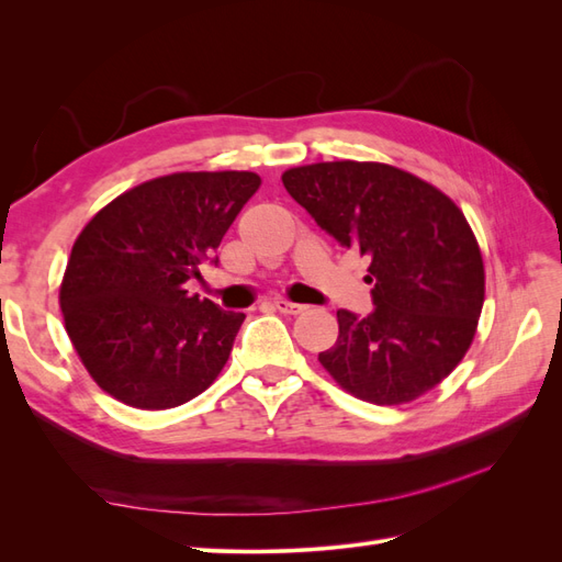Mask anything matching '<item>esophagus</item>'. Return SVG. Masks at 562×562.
<instances>
[{
  "label": "esophagus",
  "mask_w": 562,
  "mask_h": 562,
  "mask_svg": "<svg viewBox=\"0 0 562 562\" xmlns=\"http://www.w3.org/2000/svg\"><path fill=\"white\" fill-rule=\"evenodd\" d=\"M274 307L281 312V314H291V316H297V314H302L304 310V304H300V302H291V300H285V297H277L274 300Z\"/></svg>",
  "instance_id": "34e87169"
}]
</instances>
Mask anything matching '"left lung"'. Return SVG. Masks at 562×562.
Wrapping results in <instances>:
<instances>
[{"instance_id": "8db88e82", "label": "left lung", "mask_w": 562, "mask_h": 562, "mask_svg": "<svg viewBox=\"0 0 562 562\" xmlns=\"http://www.w3.org/2000/svg\"><path fill=\"white\" fill-rule=\"evenodd\" d=\"M283 187L335 239L368 258L375 312H337L321 366L347 394L401 405L443 382L469 351L485 302L483 255L457 203L380 161L288 168Z\"/></svg>"}]
</instances>
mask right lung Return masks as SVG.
Here are the masks:
<instances>
[{"instance_id": "right-lung-1", "label": "right lung", "mask_w": 562, "mask_h": 562, "mask_svg": "<svg viewBox=\"0 0 562 562\" xmlns=\"http://www.w3.org/2000/svg\"><path fill=\"white\" fill-rule=\"evenodd\" d=\"M262 184L250 171H184L112 199L81 229L60 283L67 337L93 382L168 411L223 372L246 314L187 291Z\"/></svg>"}]
</instances>
